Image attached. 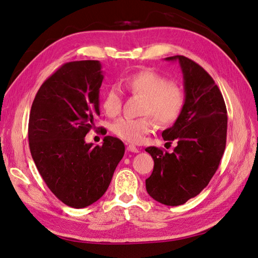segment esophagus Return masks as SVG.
Listing matches in <instances>:
<instances>
[{
  "mask_svg": "<svg viewBox=\"0 0 258 258\" xmlns=\"http://www.w3.org/2000/svg\"><path fill=\"white\" fill-rule=\"evenodd\" d=\"M127 151L128 152H133V153H139L140 150L138 149V147L134 146V145H127Z\"/></svg>",
  "mask_w": 258,
  "mask_h": 258,
  "instance_id": "esophagus-1",
  "label": "esophagus"
}]
</instances>
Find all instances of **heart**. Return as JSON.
Masks as SVG:
<instances>
[{"mask_svg": "<svg viewBox=\"0 0 258 258\" xmlns=\"http://www.w3.org/2000/svg\"><path fill=\"white\" fill-rule=\"evenodd\" d=\"M125 89L145 101L142 114H152L162 126L171 125L179 117L185 105V94L177 85L172 84L165 76L154 70H142L123 80ZM102 106L109 117H115L122 109V93L117 87H111L103 94ZM155 130V122L149 115L143 117H122L111 125L114 135L130 143L143 142L146 135Z\"/></svg>", "mask_w": 258, "mask_h": 258, "instance_id": "1", "label": "heart"}]
</instances>
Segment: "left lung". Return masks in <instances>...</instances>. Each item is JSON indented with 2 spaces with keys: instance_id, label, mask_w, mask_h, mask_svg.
<instances>
[{
  "instance_id": "8db88e82",
  "label": "left lung",
  "mask_w": 258,
  "mask_h": 258,
  "mask_svg": "<svg viewBox=\"0 0 258 258\" xmlns=\"http://www.w3.org/2000/svg\"><path fill=\"white\" fill-rule=\"evenodd\" d=\"M165 59L180 65L185 105L172 127L162 133L164 141H176L173 153L145 149L154 160L145 184L155 201L178 206L199 195L217 171L226 146L227 111L220 89L201 65L183 55Z\"/></svg>"
}]
</instances>
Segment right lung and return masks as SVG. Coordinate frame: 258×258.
<instances>
[{"mask_svg":"<svg viewBox=\"0 0 258 258\" xmlns=\"http://www.w3.org/2000/svg\"><path fill=\"white\" fill-rule=\"evenodd\" d=\"M101 69L91 59L65 63L42 84L31 107L33 161L52 193L74 208L101 199L125 152L113 136H105L102 146L85 142L100 115Z\"/></svg>","mask_w":258,"mask_h":258,"instance_id":"obj_1","label":"right lung"}]
</instances>
